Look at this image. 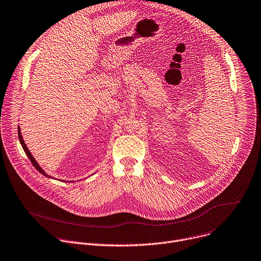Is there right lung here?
<instances>
[{"instance_id":"1","label":"right lung","mask_w":261,"mask_h":261,"mask_svg":"<svg viewBox=\"0 0 261 261\" xmlns=\"http://www.w3.org/2000/svg\"><path fill=\"white\" fill-rule=\"evenodd\" d=\"M18 138H19V141H20V143H21V145H22V147H23V150L25 151V153H27V155L29 156V159H30V161L32 162V164L34 165V167L40 172V173H42L43 175H45V176H47V177H49V178H52L51 176H49L47 173L39 166V164L37 163V161L35 160V158L32 155V153H31V151L29 150V148H28V146L25 145V143H24V141H23V139H22V136H21V132H20V128L18 127Z\"/></svg>"}]
</instances>
